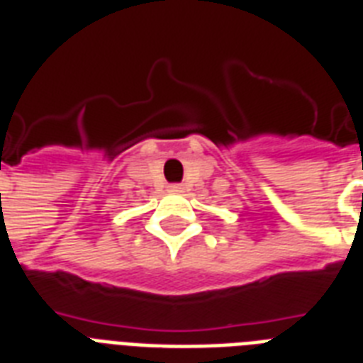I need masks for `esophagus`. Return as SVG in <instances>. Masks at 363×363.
Instances as JSON below:
<instances>
[{
    "label": "esophagus",
    "instance_id": "obj_1",
    "mask_svg": "<svg viewBox=\"0 0 363 363\" xmlns=\"http://www.w3.org/2000/svg\"><path fill=\"white\" fill-rule=\"evenodd\" d=\"M167 190L173 194H181L182 190H184V186H182V184H169V186H167Z\"/></svg>",
    "mask_w": 363,
    "mask_h": 363
}]
</instances>
